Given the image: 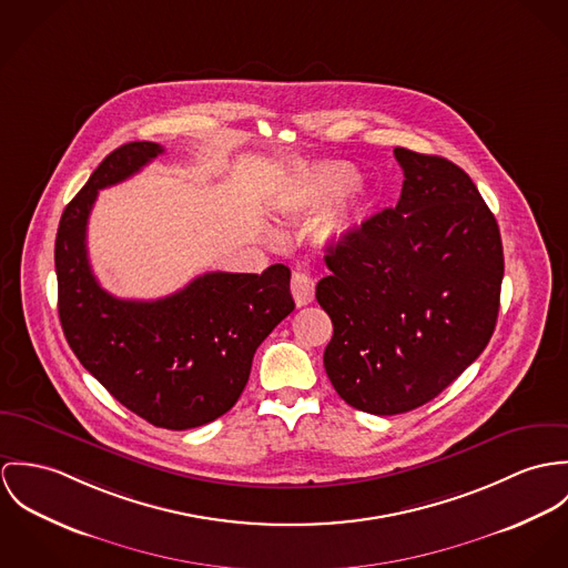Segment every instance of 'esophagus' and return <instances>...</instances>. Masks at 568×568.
I'll return each mask as SVG.
<instances>
[{"label":"esophagus","mask_w":568,"mask_h":568,"mask_svg":"<svg viewBox=\"0 0 568 568\" xmlns=\"http://www.w3.org/2000/svg\"><path fill=\"white\" fill-rule=\"evenodd\" d=\"M292 296L298 307H305L314 303L315 283L314 278L305 272H294L292 274Z\"/></svg>","instance_id":"esophagus-1"}]
</instances>
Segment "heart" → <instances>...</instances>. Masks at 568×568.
Listing matches in <instances>:
<instances>
[{"mask_svg":"<svg viewBox=\"0 0 568 568\" xmlns=\"http://www.w3.org/2000/svg\"><path fill=\"white\" fill-rule=\"evenodd\" d=\"M357 181L359 174L351 165L315 163L301 170L281 191L276 213L285 222H307L328 205L315 224V242L320 246L342 244L359 224L366 206V193L355 187Z\"/></svg>","mask_w":568,"mask_h":568,"instance_id":"heart-1","label":"heart"}]
</instances>
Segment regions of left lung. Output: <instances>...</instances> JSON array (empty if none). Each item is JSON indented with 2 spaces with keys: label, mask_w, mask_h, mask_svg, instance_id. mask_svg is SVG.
<instances>
[{
  "label": "left lung",
  "mask_w": 568,
  "mask_h": 568,
  "mask_svg": "<svg viewBox=\"0 0 568 568\" xmlns=\"http://www.w3.org/2000/svg\"><path fill=\"white\" fill-rule=\"evenodd\" d=\"M394 209L328 246L315 287L333 322L324 371L355 409L394 416L436 398L488 346L501 298L499 224L470 176L394 148Z\"/></svg>",
  "instance_id": "left-lung-1"
}]
</instances>
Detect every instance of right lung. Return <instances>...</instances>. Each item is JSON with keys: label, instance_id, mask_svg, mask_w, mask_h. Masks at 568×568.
Masks as SVG:
<instances>
[{"label": "right lung", "instance_id": "add662e5", "mask_svg": "<svg viewBox=\"0 0 568 568\" xmlns=\"http://www.w3.org/2000/svg\"><path fill=\"white\" fill-rule=\"evenodd\" d=\"M163 152L152 141L113 150L64 206L54 261L59 315L80 364L150 425L183 432L237 403L258 344L294 312V298L283 263L261 274L206 272L159 301H124L100 287L87 256L98 191Z\"/></svg>", "mask_w": 568, "mask_h": 568}]
</instances>
